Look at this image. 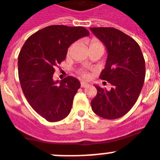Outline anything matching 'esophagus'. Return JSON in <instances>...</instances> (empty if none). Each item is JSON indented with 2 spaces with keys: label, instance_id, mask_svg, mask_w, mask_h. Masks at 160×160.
Here are the masks:
<instances>
[{
  "label": "esophagus",
  "instance_id": "1",
  "mask_svg": "<svg viewBox=\"0 0 160 160\" xmlns=\"http://www.w3.org/2000/svg\"><path fill=\"white\" fill-rule=\"evenodd\" d=\"M89 86V83L86 82H81V87H87Z\"/></svg>",
  "mask_w": 160,
  "mask_h": 160
}]
</instances>
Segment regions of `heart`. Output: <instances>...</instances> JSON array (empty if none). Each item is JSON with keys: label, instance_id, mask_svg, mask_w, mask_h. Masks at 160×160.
Wrapping results in <instances>:
<instances>
[{"label": "heart", "instance_id": "heart-1", "mask_svg": "<svg viewBox=\"0 0 160 160\" xmlns=\"http://www.w3.org/2000/svg\"><path fill=\"white\" fill-rule=\"evenodd\" d=\"M92 46H99V47L103 48V46L102 45V43H101L99 41H98L97 39H94L91 40V45H90V47H92ZM73 45L72 44L70 47L69 48V49H68V52H67V53H68V54H70L71 52H72V50H73ZM80 73H81V75L82 76V77H84V78L88 77V73H87V72H85V71H82V72H80Z\"/></svg>", "mask_w": 160, "mask_h": 160}]
</instances>
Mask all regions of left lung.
Masks as SVG:
<instances>
[{"label":"left lung","instance_id":"obj_1","mask_svg":"<svg viewBox=\"0 0 160 160\" xmlns=\"http://www.w3.org/2000/svg\"><path fill=\"white\" fill-rule=\"evenodd\" d=\"M90 30L107 49V61L99 78L112 85L109 91L95 85L97 95L91 100V108L104 119H117L138 99L145 80V60L137 42L122 31L112 27Z\"/></svg>","mask_w":160,"mask_h":160}]
</instances>
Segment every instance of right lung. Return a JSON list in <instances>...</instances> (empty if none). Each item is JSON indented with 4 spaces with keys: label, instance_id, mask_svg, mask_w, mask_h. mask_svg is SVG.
Returning a JSON list of instances; mask_svg holds the SVG:
<instances>
[{
    "label": "right lung",
    "instance_id": "add662e5",
    "mask_svg": "<svg viewBox=\"0 0 160 160\" xmlns=\"http://www.w3.org/2000/svg\"><path fill=\"white\" fill-rule=\"evenodd\" d=\"M89 35L82 27L49 26L30 36L19 52L18 78L23 94L48 121H59L70 112L80 82L72 76L55 81L53 73L65 59L69 46Z\"/></svg>",
    "mask_w": 160,
    "mask_h": 160
}]
</instances>
